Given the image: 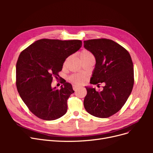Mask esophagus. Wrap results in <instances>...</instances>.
<instances>
[{
	"instance_id": "1",
	"label": "esophagus",
	"mask_w": 153,
	"mask_h": 153,
	"mask_svg": "<svg viewBox=\"0 0 153 153\" xmlns=\"http://www.w3.org/2000/svg\"><path fill=\"white\" fill-rule=\"evenodd\" d=\"M72 87H73V89H74V91H77V89L79 88V86H77V85H74V84L73 85H72Z\"/></svg>"
}]
</instances>
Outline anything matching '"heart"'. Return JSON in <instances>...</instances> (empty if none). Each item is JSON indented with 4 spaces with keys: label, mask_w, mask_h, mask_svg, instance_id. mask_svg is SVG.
<instances>
[{
    "label": "heart",
    "mask_w": 153,
    "mask_h": 153,
    "mask_svg": "<svg viewBox=\"0 0 153 153\" xmlns=\"http://www.w3.org/2000/svg\"><path fill=\"white\" fill-rule=\"evenodd\" d=\"M91 56H92V54L87 50H83L79 53V57L81 59ZM69 79L72 83H74L76 85H82L85 83L86 77L81 74H74L71 76Z\"/></svg>",
    "instance_id": "b5f03b06"
}]
</instances>
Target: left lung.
Returning a JSON list of instances; mask_svg holds the SVG:
<instances>
[{"label":"left lung","instance_id":"left-lung-1","mask_svg":"<svg viewBox=\"0 0 153 153\" xmlns=\"http://www.w3.org/2000/svg\"><path fill=\"white\" fill-rule=\"evenodd\" d=\"M84 47L96 61L91 84L105 83L101 91L85 87L84 108L94 117L108 118L122 108L131 93L134 71L131 56L123 47L108 39L87 40Z\"/></svg>","mask_w":153,"mask_h":153}]
</instances>
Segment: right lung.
I'll return each mask as SVG.
<instances>
[{
	"label": "right lung",
	"mask_w": 153,
	"mask_h": 153,
	"mask_svg": "<svg viewBox=\"0 0 153 153\" xmlns=\"http://www.w3.org/2000/svg\"><path fill=\"white\" fill-rule=\"evenodd\" d=\"M82 46L81 40L41 39L20 54L16 65V85L23 102L38 118L54 120L65 115L67 100L74 93L70 83L62 82L60 89L52 87L63 63Z\"/></svg>",
	"instance_id": "obj_1"
}]
</instances>
